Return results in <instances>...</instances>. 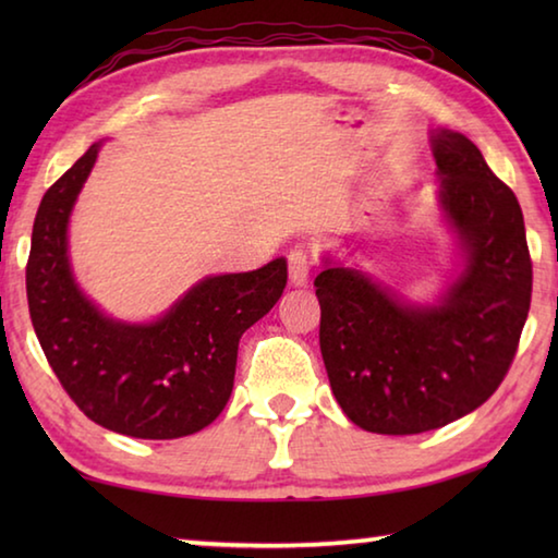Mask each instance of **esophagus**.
<instances>
[{
    "mask_svg": "<svg viewBox=\"0 0 558 558\" xmlns=\"http://www.w3.org/2000/svg\"><path fill=\"white\" fill-rule=\"evenodd\" d=\"M288 276L290 282L295 288L307 286V278H310V256L307 251L302 248H292L290 256H288Z\"/></svg>",
    "mask_w": 558,
    "mask_h": 558,
    "instance_id": "esophagus-1",
    "label": "esophagus"
}]
</instances>
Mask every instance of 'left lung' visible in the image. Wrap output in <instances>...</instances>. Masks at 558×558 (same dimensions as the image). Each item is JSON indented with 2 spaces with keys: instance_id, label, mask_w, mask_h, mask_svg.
I'll use <instances>...</instances> for the list:
<instances>
[{
  "instance_id": "left-lung-1",
  "label": "left lung",
  "mask_w": 558,
  "mask_h": 558,
  "mask_svg": "<svg viewBox=\"0 0 558 558\" xmlns=\"http://www.w3.org/2000/svg\"><path fill=\"white\" fill-rule=\"evenodd\" d=\"M440 206L465 270L438 305H409L354 268L315 278L319 349L359 428L413 436L483 405L512 366L532 302V258L512 189L465 135L433 130Z\"/></svg>"
}]
</instances>
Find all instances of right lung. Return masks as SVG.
I'll use <instances>...</instances> for the list:
<instances>
[{"mask_svg":"<svg viewBox=\"0 0 558 558\" xmlns=\"http://www.w3.org/2000/svg\"><path fill=\"white\" fill-rule=\"evenodd\" d=\"M98 147L49 186L36 211L26 263L34 332L63 391L98 426L145 440L192 436L223 411L239 339L280 300L288 266L276 258L206 278L149 325L106 317L75 286L65 241Z\"/></svg>","mask_w":558,"mask_h":558,"instance_id":"1","label":"right lung"}]
</instances>
